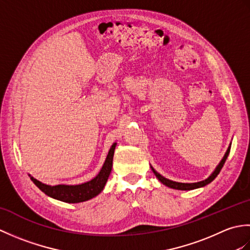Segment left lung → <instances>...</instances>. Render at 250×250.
Listing matches in <instances>:
<instances>
[{
    "label": "left lung",
    "instance_id": "1",
    "mask_svg": "<svg viewBox=\"0 0 250 250\" xmlns=\"http://www.w3.org/2000/svg\"><path fill=\"white\" fill-rule=\"evenodd\" d=\"M230 148H231V145L229 146V148H228V150H227V152L225 153L224 158H222V160L220 161V163L218 164V166H217V167L215 168V171L210 174V176H208V177H207V178L204 179V180H202V182L191 183V184L173 182V180H169V179H167V178H166V177H163L162 175L159 174L152 167H151V169H152L153 174L156 175V177H157L159 180H160V182H161L163 185L167 186V187H169V188L177 189V190H193V189H196V188H201V187H204V186L208 185L209 183L213 182V180L217 177V175H218V174L220 173L221 168H222V167H224V164H225V162H226V160H227L228 156H229Z\"/></svg>",
    "mask_w": 250,
    "mask_h": 250
}]
</instances>
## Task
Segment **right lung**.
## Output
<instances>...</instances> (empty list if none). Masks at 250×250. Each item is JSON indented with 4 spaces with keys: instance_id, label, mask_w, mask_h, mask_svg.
Instances as JSON below:
<instances>
[{
    "instance_id": "1",
    "label": "right lung",
    "mask_w": 250,
    "mask_h": 250,
    "mask_svg": "<svg viewBox=\"0 0 250 250\" xmlns=\"http://www.w3.org/2000/svg\"><path fill=\"white\" fill-rule=\"evenodd\" d=\"M116 145V143L111 145L100 173L93 179L89 180L87 183L81 185L49 186L39 182L37 179L31 177L30 175L31 180L36 185V187H39L45 194L52 199L66 202V203H79V202L88 201L97 196L104 189V186L107 182L111 171V167H113V158Z\"/></svg>"
}]
</instances>
